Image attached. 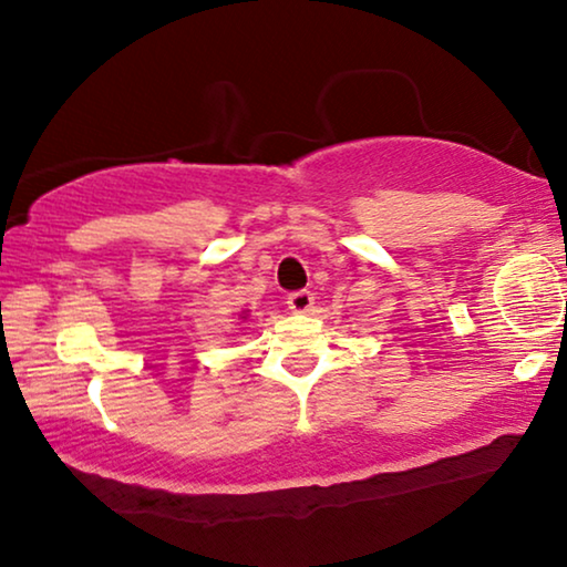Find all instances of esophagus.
I'll list each match as a JSON object with an SVG mask.
<instances>
[{
  "instance_id": "1",
  "label": "esophagus",
  "mask_w": 567,
  "mask_h": 567,
  "mask_svg": "<svg viewBox=\"0 0 567 567\" xmlns=\"http://www.w3.org/2000/svg\"><path fill=\"white\" fill-rule=\"evenodd\" d=\"M312 305H316V298H312L310 290H298L287 295V308L292 312H308Z\"/></svg>"
}]
</instances>
